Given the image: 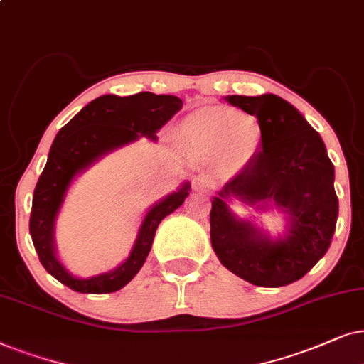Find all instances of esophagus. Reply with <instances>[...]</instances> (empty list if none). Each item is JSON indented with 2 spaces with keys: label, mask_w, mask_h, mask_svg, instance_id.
I'll return each mask as SVG.
<instances>
[{
  "label": "esophagus",
  "mask_w": 364,
  "mask_h": 364,
  "mask_svg": "<svg viewBox=\"0 0 364 364\" xmlns=\"http://www.w3.org/2000/svg\"><path fill=\"white\" fill-rule=\"evenodd\" d=\"M193 190L201 191V193H208L211 190V181L208 179V176H198V178L193 179Z\"/></svg>",
  "instance_id": "34e87169"
}]
</instances>
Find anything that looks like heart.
<instances>
[{
    "instance_id": "obj_1",
    "label": "heart",
    "mask_w": 364,
    "mask_h": 364,
    "mask_svg": "<svg viewBox=\"0 0 364 364\" xmlns=\"http://www.w3.org/2000/svg\"><path fill=\"white\" fill-rule=\"evenodd\" d=\"M179 136L198 156L220 158L228 168L240 171L250 166L263 149L264 128L250 113L206 106L183 121Z\"/></svg>"
}]
</instances>
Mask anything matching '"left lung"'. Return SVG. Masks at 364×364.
I'll use <instances>...</instances> for the list:
<instances>
[{
	"label": "left lung",
	"instance_id": "left-lung-1",
	"mask_svg": "<svg viewBox=\"0 0 364 364\" xmlns=\"http://www.w3.org/2000/svg\"><path fill=\"white\" fill-rule=\"evenodd\" d=\"M264 128L263 149L211 201V246L221 264L251 284L287 287L301 279L326 255L336 230L334 166L321 136L304 116L276 95L226 96ZM230 197L289 218L278 239L227 206Z\"/></svg>",
	"mask_w": 364,
	"mask_h": 364
}]
</instances>
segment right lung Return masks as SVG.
<instances>
[{
  "mask_svg": "<svg viewBox=\"0 0 364 364\" xmlns=\"http://www.w3.org/2000/svg\"><path fill=\"white\" fill-rule=\"evenodd\" d=\"M181 106L178 96L149 91L123 98L105 95L86 105L58 132L33 193L30 235L45 269L73 291L103 294L126 287L146 261L158 225L185 203L191 188L188 181L183 183L178 191L149 208L132 253L118 268L85 279L73 276L61 264L55 248V223L73 179L105 154L136 141L139 136L156 141V133Z\"/></svg>",
  "mask_w": 364,
  "mask_h": 364,
  "instance_id": "obj_1",
  "label": "right lung"
}]
</instances>
